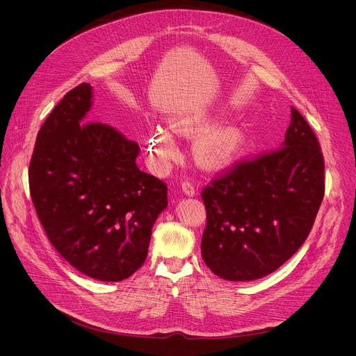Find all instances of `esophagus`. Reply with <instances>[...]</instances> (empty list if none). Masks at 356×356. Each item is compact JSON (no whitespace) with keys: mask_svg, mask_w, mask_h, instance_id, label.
I'll return each instance as SVG.
<instances>
[{"mask_svg":"<svg viewBox=\"0 0 356 356\" xmlns=\"http://www.w3.org/2000/svg\"><path fill=\"white\" fill-rule=\"evenodd\" d=\"M181 190L186 195H194L195 194V186L190 180H184L181 183Z\"/></svg>","mask_w":356,"mask_h":356,"instance_id":"1","label":"esophagus"}]
</instances>
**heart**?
Here are the masks:
<instances>
[{
	"label": "heart",
	"mask_w": 356,
	"mask_h": 356,
	"mask_svg": "<svg viewBox=\"0 0 356 356\" xmlns=\"http://www.w3.org/2000/svg\"><path fill=\"white\" fill-rule=\"evenodd\" d=\"M210 120L201 114L183 115L175 120L173 129L179 134L188 135L207 128ZM147 146L150 155L159 162H168L172 159L176 152V143L173 136L165 129L152 131L147 138ZM242 139L235 128H221L211 131L201 136L195 145L197 156L209 168H218L231 162L241 150Z\"/></svg>",
	"instance_id": "1"
}]
</instances>
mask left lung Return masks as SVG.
Masks as SVG:
<instances>
[{"mask_svg":"<svg viewBox=\"0 0 356 356\" xmlns=\"http://www.w3.org/2000/svg\"><path fill=\"white\" fill-rule=\"evenodd\" d=\"M320 142L291 108L280 147L232 165L201 190V255L217 276L245 282L279 269L307 239L324 198Z\"/></svg>","mask_w":356,"mask_h":356,"instance_id":"1","label":"left lung"}]
</instances>
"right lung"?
<instances>
[{
	"label": "right lung",
	"instance_id": "right-lung-1",
	"mask_svg": "<svg viewBox=\"0 0 356 356\" xmlns=\"http://www.w3.org/2000/svg\"><path fill=\"white\" fill-rule=\"evenodd\" d=\"M91 86L81 83L40 127L29 163L38 218L60 255L81 273L120 282L145 262L168 186L138 169L139 145L87 121Z\"/></svg>",
	"mask_w": 356,
	"mask_h": 356
}]
</instances>
